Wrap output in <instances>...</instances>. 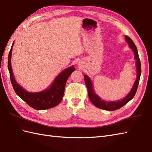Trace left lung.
<instances>
[{
  "instance_id": "obj_1",
  "label": "left lung",
  "mask_w": 152,
  "mask_h": 152,
  "mask_svg": "<svg viewBox=\"0 0 152 152\" xmlns=\"http://www.w3.org/2000/svg\"><path fill=\"white\" fill-rule=\"evenodd\" d=\"M125 40L127 42V43L129 45L130 48L133 50L135 55V59L136 60V71H137V79H136L133 87L132 88L130 92L128 93V94L124 98V99L121 100H118L117 102H105V101L102 100L94 92V90H93V85L91 79L87 76H84L85 82V85L88 91V98L90 99L91 102L93 103L94 106L98 107L99 108L108 111H113L118 110L119 108H121L123 107L124 104H126L128 102H129L130 101L134 98L137 89L138 87V85L139 83L140 76H141V61L139 60V54L137 48H136L135 45L134 44V42L132 41V39L128 36H125Z\"/></svg>"
}]
</instances>
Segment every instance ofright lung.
I'll use <instances>...</instances> for the list:
<instances>
[{"label": "right lung", "instance_id": "right-lung-1", "mask_svg": "<svg viewBox=\"0 0 152 152\" xmlns=\"http://www.w3.org/2000/svg\"><path fill=\"white\" fill-rule=\"evenodd\" d=\"M14 42L10 50L7 67L10 72L11 84L16 94L29 105L37 110H45L56 107L63 98L65 84L69 76L75 71L74 66L68 67L62 71L54 80L52 85L46 90L40 92L31 93L26 91L17 83L13 74L11 64V53Z\"/></svg>", "mask_w": 152, "mask_h": 152}]
</instances>
